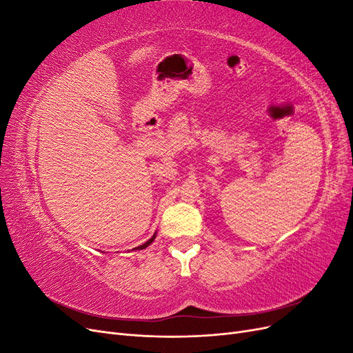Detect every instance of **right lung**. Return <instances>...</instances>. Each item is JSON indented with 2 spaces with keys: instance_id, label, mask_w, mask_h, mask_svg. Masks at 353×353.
<instances>
[{
  "instance_id": "right-lung-1",
  "label": "right lung",
  "mask_w": 353,
  "mask_h": 353,
  "mask_svg": "<svg viewBox=\"0 0 353 353\" xmlns=\"http://www.w3.org/2000/svg\"><path fill=\"white\" fill-rule=\"evenodd\" d=\"M154 239H156V236H153L150 240H148V241H145L144 244H141V245H138V248H135V250H143V249H145L147 248V245H150L153 241H154Z\"/></svg>"
}]
</instances>
